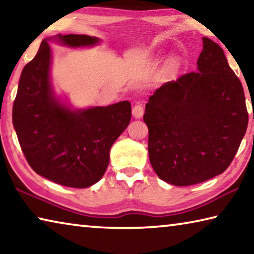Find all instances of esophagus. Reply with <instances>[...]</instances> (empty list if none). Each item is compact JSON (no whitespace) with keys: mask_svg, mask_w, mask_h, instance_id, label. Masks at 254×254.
<instances>
[{"mask_svg":"<svg viewBox=\"0 0 254 254\" xmlns=\"http://www.w3.org/2000/svg\"><path fill=\"white\" fill-rule=\"evenodd\" d=\"M143 113H144V110H143L142 106H141V105L133 106V109H132V115H133V118H135V119L142 118Z\"/></svg>","mask_w":254,"mask_h":254,"instance_id":"34e87169","label":"esophagus"}]
</instances>
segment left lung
Segmentation results:
<instances>
[{
    "instance_id": "1",
    "label": "left lung",
    "mask_w": 254,
    "mask_h": 254,
    "mask_svg": "<svg viewBox=\"0 0 254 254\" xmlns=\"http://www.w3.org/2000/svg\"><path fill=\"white\" fill-rule=\"evenodd\" d=\"M143 121L150 162L163 182L189 186L224 173L249 117L242 84L216 42L203 38L197 71L156 89Z\"/></svg>"
}]
</instances>
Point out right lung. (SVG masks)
I'll return each mask as SVG.
<instances>
[{"instance_id":"obj_1","label":"right lung","mask_w":254,"mask_h":254,"mask_svg":"<svg viewBox=\"0 0 254 254\" xmlns=\"http://www.w3.org/2000/svg\"><path fill=\"white\" fill-rule=\"evenodd\" d=\"M49 42L70 48L101 42L86 34H56L21 72L12 111L13 127L27 161L38 175L67 187L86 188L105 174L110 150L131 120L128 101L72 109L51 83Z\"/></svg>"}]
</instances>
